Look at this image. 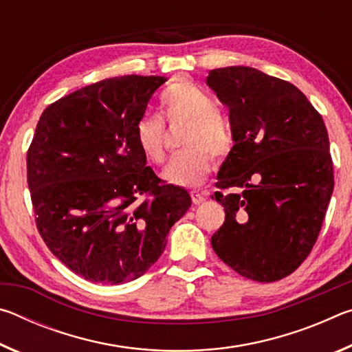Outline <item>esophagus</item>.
<instances>
[{"label":"esophagus","instance_id":"1","mask_svg":"<svg viewBox=\"0 0 352 352\" xmlns=\"http://www.w3.org/2000/svg\"><path fill=\"white\" fill-rule=\"evenodd\" d=\"M190 197H192V201L195 205L204 204V201L206 200L205 192H199V190H194V192H190Z\"/></svg>","mask_w":352,"mask_h":352}]
</instances>
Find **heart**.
<instances>
[{"instance_id": "1", "label": "heart", "mask_w": 352, "mask_h": 352, "mask_svg": "<svg viewBox=\"0 0 352 352\" xmlns=\"http://www.w3.org/2000/svg\"><path fill=\"white\" fill-rule=\"evenodd\" d=\"M162 105L169 119L189 121L183 136L184 151L172 155L162 172L164 182L194 188L206 180L212 169V155L222 158L233 147V132L217 111L210 93L192 82H178L163 93ZM136 142L152 163L164 160V122L157 115H146L136 122ZM212 152L210 153L209 151Z\"/></svg>"}]
</instances>
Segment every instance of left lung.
Returning <instances> with one entry per match:
<instances>
[{"instance_id": "left-lung-1", "label": "left lung", "mask_w": 352, "mask_h": 352, "mask_svg": "<svg viewBox=\"0 0 352 352\" xmlns=\"http://www.w3.org/2000/svg\"><path fill=\"white\" fill-rule=\"evenodd\" d=\"M206 83L230 109L233 142L212 195L225 222L211 245L259 283L295 272L317 241L333 190L323 118L295 85L250 67L211 69Z\"/></svg>"}]
</instances>
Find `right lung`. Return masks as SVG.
<instances>
[{
	"mask_svg": "<svg viewBox=\"0 0 352 352\" xmlns=\"http://www.w3.org/2000/svg\"><path fill=\"white\" fill-rule=\"evenodd\" d=\"M166 80L105 79L40 116L28 151L35 222L51 253L87 281L144 275L192 204L186 189L162 183L136 142V122Z\"/></svg>",
	"mask_w": 352,
	"mask_h": 352,
	"instance_id": "right-lung-1",
	"label": "right lung"
}]
</instances>
